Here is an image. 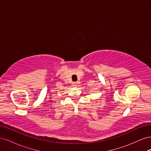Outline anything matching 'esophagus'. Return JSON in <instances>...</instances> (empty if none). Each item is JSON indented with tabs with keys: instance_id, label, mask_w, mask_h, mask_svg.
Wrapping results in <instances>:
<instances>
[{
	"instance_id": "1",
	"label": "esophagus",
	"mask_w": 151,
	"mask_h": 151,
	"mask_svg": "<svg viewBox=\"0 0 151 151\" xmlns=\"http://www.w3.org/2000/svg\"><path fill=\"white\" fill-rule=\"evenodd\" d=\"M72 84H73V86H75V87L77 86V83H73Z\"/></svg>"
}]
</instances>
